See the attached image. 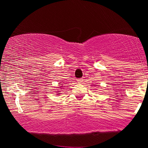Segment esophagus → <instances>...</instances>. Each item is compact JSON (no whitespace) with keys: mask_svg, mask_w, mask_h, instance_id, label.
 I'll use <instances>...</instances> for the list:
<instances>
[{"mask_svg":"<svg viewBox=\"0 0 148 148\" xmlns=\"http://www.w3.org/2000/svg\"><path fill=\"white\" fill-rule=\"evenodd\" d=\"M77 82L79 83V84H82V83L84 82V79H77Z\"/></svg>","mask_w":148,"mask_h":148,"instance_id":"esophagus-1","label":"esophagus"}]
</instances>
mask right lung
I'll use <instances>...</instances> for the list:
<instances>
[{
	"label": "right lung",
	"mask_w": 148,
	"mask_h": 148,
	"mask_svg": "<svg viewBox=\"0 0 148 148\" xmlns=\"http://www.w3.org/2000/svg\"><path fill=\"white\" fill-rule=\"evenodd\" d=\"M62 86H63V85H61V86H59V87H58V88H59L60 89V88H62ZM56 93H57V95H59L60 94V92H59V91H57V92H56Z\"/></svg>",
	"instance_id": "right-lung-1"
}]
</instances>
